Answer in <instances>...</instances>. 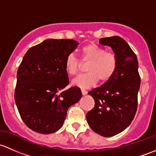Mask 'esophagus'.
<instances>
[{
    "mask_svg": "<svg viewBox=\"0 0 156 156\" xmlns=\"http://www.w3.org/2000/svg\"><path fill=\"white\" fill-rule=\"evenodd\" d=\"M81 91H82V94H83V95H85V94H87V91H86V90L82 89H81Z\"/></svg>",
    "mask_w": 156,
    "mask_h": 156,
    "instance_id": "34e87169",
    "label": "esophagus"
}]
</instances>
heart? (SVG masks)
I'll use <instances>...</instances> for the list:
<instances>
[{"mask_svg":"<svg viewBox=\"0 0 156 156\" xmlns=\"http://www.w3.org/2000/svg\"><path fill=\"white\" fill-rule=\"evenodd\" d=\"M118 58L113 52H107L104 48L95 43H89L81 49V58L69 54L65 58V68L70 76L77 75L83 65H87V73L74 79L73 83L81 88H89L100 80L104 83L115 74L118 67Z\"/></svg>","mask_w":156,"mask_h":156,"instance_id":"b5f03b06","label":"heart"}]
</instances>
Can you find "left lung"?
<instances>
[{"instance_id":"left-lung-1","label":"left lung","mask_w":156,"mask_h":156,"mask_svg":"<svg viewBox=\"0 0 156 156\" xmlns=\"http://www.w3.org/2000/svg\"><path fill=\"white\" fill-rule=\"evenodd\" d=\"M99 41L113 49L118 67L109 81L89 92L95 104L86 114V119L94 132L108 137L124 131L134 119L140 76L137 56L124 39L115 36Z\"/></svg>"}]
</instances>
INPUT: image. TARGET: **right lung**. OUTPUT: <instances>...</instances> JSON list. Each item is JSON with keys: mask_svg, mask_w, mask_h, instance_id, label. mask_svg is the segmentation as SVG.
Returning <instances> with one entry per match:
<instances>
[{"mask_svg": "<svg viewBox=\"0 0 156 156\" xmlns=\"http://www.w3.org/2000/svg\"><path fill=\"white\" fill-rule=\"evenodd\" d=\"M78 46L73 40L48 39L30 47L17 70L14 98L22 121L33 131L51 134L63 126L69 107L82 98L69 85L65 58Z\"/></svg>", "mask_w": 156, "mask_h": 156, "instance_id": "1", "label": "right lung"}]
</instances>
